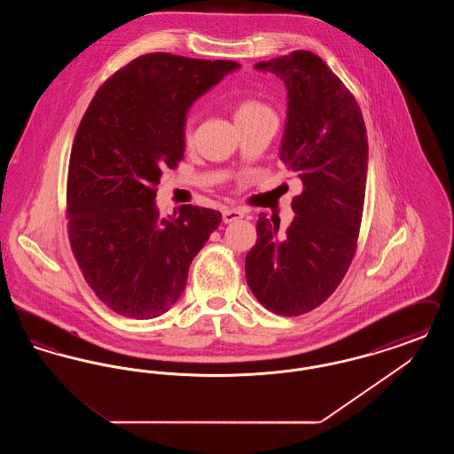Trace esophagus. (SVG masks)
<instances>
[{"instance_id": "1", "label": "esophagus", "mask_w": 454, "mask_h": 454, "mask_svg": "<svg viewBox=\"0 0 454 454\" xmlns=\"http://www.w3.org/2000/svg\"><path fill=\"white\" fill-rule=\"evenodd\" d=\"M243 216H245V213L241 209H231V207L223 209V223H226V224L238 221V219H241Z\"/></svg>"}]
</instances>
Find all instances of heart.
Returning a JSON list of instances; mask_svg holds the SVG:
<instances>
[{
  "label": "heart",
  "mask_w": 454,
  "mask_h": 454,
  "mask_svg": "<svg viewBox=\"0 0 454 454\" xmlns=\"http://www.w3.org/2000/svg\"><path fill=\"white\" fill-rule=\"evenodd\" d=\"M267 114H274L270 108L255 100H243L237 106L235 110V119L237 121H245V119H254V117H260V115H267ZM184 139L185 143L192 141V122L191 119L185 122L184 126Z\"/></svg>",
  "instance_id": "1"
}]
</instances>
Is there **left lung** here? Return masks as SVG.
<instances>
[{
	"label": "left lung",
	"instance_id": "1",
	"mask_svg": "<svg viewBox=\"0 0 454 454\" xmlns=\"http://www.w3.org/2000/svg\"><path fill=\"white\" fill-rule=\"evenodd\" d=\"M282 78L287 121L279 158L301 178L296 213L286 231L262 213L245 276L269 311L298 317L320 306L344 279L363 219L367 134L354 95L324 59L309 51L262 61Z\"/></svg>",
	"mask_w": 454,
	"mask_h": 454
}]
</instances>
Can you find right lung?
<instances>
[{
	"label": "right lung",
	"mask_w": 454,
	"mask_h": 454,
	"mask_svg": "<svg viewBox=\"0 0 454 454\" xmlns=\"http://www.w3.org/2000/svg\"><path fill=\"white\" fill-rule=\"evenodd\" d=\"M235 61L145 54L97 90L76 130L66 189L67 235L85 281L122 317L168 311L189 267L221 224L215 209L160 217L156 185L184 158L185 115Z\"/></svg>",
	"instance_id": "obj_1"
}]
</instances>
